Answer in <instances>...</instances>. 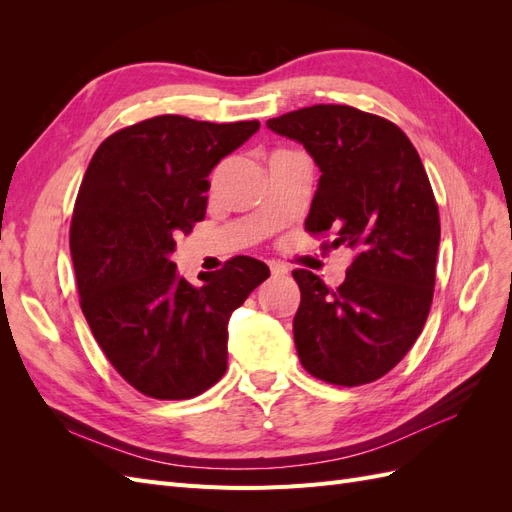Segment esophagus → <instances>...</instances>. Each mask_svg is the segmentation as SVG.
Returning a JSON list of instances; mask_svg holds the SVG:
<instances>
[{"mask_svg":"<svg viewBox=\"0 0 512 512\" xmlns=\"http://www.w3.org/2000/svg\"><path fill=\"white\" fill-rule=\"evenodd\" d=\"M269 269H271V273H273L275 277H280V275H286V273H288V267H284L282 262H275V260L269 262Z\"/></svg>","mask_w":512,"mask_h":512,"instance_id":"1","label":"esophagus"}]
</instances>
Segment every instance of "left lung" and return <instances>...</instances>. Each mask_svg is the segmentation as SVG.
I'll use <instances>...</instances> for the list:
<instances>
[{
    "label": "left lung",
    "instance_id": "1",
    "mask_svg": "<svg viewBox=\"0 0 512 512\" xmlns=\"http://www.w3.org/2000/svg\"><path fill=\"white\" fill-rule=\"evenodd\" d=\"M267 128L301 143L320 168L305 228L356 252L337 290L292 271L301 365L339 386L374 382L414 346L431 307L440 218L423 162L395 123L354 106H307Z\"/></svg>",
    "mask_w": 512,
    "mask_h": 512
}]
</instances>
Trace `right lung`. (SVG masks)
Wrapping results in <instances>:
<instances>
[{
  "label": "right lung",
  "instance_id": "1",
  "mask_svg": "<svg viewBox=\"0 0 512 512\" xmlns=\"http://www.w3.org/2000/svg\"><path fill=\"white\" fill-rule=\"evenodd\" d=\"M258 121L160 115L108 136L91 158L70 226L81 309L106 359L136 391L190 399L226 371L228 320L269 267L239 256L194 286L170 256L205 218L209 175Z\"/></svg>",
  "mask_w": 512,
  "mask_h": 512
}]
</instances>
